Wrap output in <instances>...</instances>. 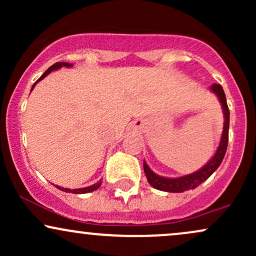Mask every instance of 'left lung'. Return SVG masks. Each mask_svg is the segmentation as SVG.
Masks as SVG:
<instances>
[{
	"label": "left lung",
	"mask_w": 256,
	"mask_h": 256,
	"mask_svg": "<svg viewBox=\"0 0 256 256\" xmlns=\"http://www.w3.org/2000/svg\"><path fill=\"white\" fill-rule=\"evenodd\" d=\"M210 90L212 91L213 94H216V98H219L220 104H222V113H224V128H222V138H220L219 146L216 148L213 156L210 158V160L208 161L204 167H201L198 171L190 173V174L183 176V177L167 178L162 177V176H158L149 168V166L146 165V161H143V168H144L146 177L148 179L149 184H150L152 188H155V189L167 192H186V190L195 189V188H198L200 184H202L204 180H207V179L213 174V172L216 171V168L220 166V164H222V158L225 156L226 148H228V142L230 110H228V104H226L225 92L224 90H222V85H210Z\"/></svg>",
	"instance_id": "left-lung-1"
}]
</instances>
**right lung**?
I'll return each instance as SVG.
<instances>
[{
	"label": "right lung",
	"mask_w": 256,
	"mask_h": 256,
	"mask_svg": "<svg viewBox=\"0 0 256 256\" xmlns=\"http://www.w3.org/2000/svg\"><path fill=\"white\" fill-rule=\"evenodd\" d=\"M72 66H73V64H68V62H56V64H52V66L49 67V68L46 70V71L44 72L42 76H40V78L38 79V80L36 82V83H34V85H32V89H31V91L34 90V88L36 86V84L38 83V82H40V80H42V79L46 78V76L49 74V73H52V71H56V70L61 68V67H72ZM101 184H102V180H98V183H95V184L90 185V186H86V188H80V189H67V188L58 186V185H55V186H56L58 189H60L61 192H73V194H86V192H95V190H98V188L101 186Z\"/></svg>",
	"instance_id": "right-lung-1"
}]
</instances>
